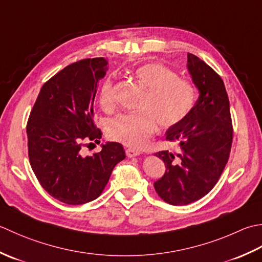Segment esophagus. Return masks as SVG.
<instances>
[{
	"label": "esophagus",
	"mask_w": 262,
	"mask_h": 262,
	"mask_svg": "<svg viewBox=\"0 0 262 262\" xmlns=\"http://www.w3.org/2000/svg\"><path fill=\"white\" fill-rule=\"evenodd\" d=\"M125 154H126L127 157L132 158V157L139 156V155H140V151L136 150V149H133V148H126V149H125Z\"/></svg>",
	"instance_id": "1"
}]
</instances>
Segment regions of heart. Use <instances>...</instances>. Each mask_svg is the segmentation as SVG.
<instances>
[{
    "label": "heart",
    "mask_w": 262,
    "mask_h": 262,
    "mask_svg": "<svg viewBox=\"0 0 262 262\" xmlns=\"http://www.w3.org/2000/svg\"><path fill=\"white\" fill-rule=\"evenodd\" d=\"M138 82L147 89L139 112L121 114L110 122L107 136L129 147H142L156 130L178 124L189 114L195 101L194 86L179 78L172 69L161 63H146L133 71ZM103 108L113 104V84L105 80L99 93Z\"/></svg>",
    "instance_id": "1"
}]
</instances>
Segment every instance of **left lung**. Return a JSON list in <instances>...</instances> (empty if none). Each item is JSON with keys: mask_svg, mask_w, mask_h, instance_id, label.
Listing matches in <instances>:
<instances>
[{"mask_svg": "<svg viewBox=\"0 0 262 262\" xmlns=\"http://www.w3.org/2000/svg\"><path fill=\"white\" fill-rule=\"evenodd\" d=\"M188 71L199 90L189 114L166 131L178 151L163 150L166 170L154 183L161 198L174 206L189 205L205 196L222 175L232 147L229 101L222 78L198 56L188 54Z\"/></svg>", "mask_w": 262, "mask_h": 262, "instance_id": "8db88e82", "label": "left lung"}]
</instances>
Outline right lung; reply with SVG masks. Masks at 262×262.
<instances>
[{"label": "right lung", "mask_w": 262, "mask_h": 262, "mask_svg": "<svg viewBox=\"0 0 262 262\" xmlns=\"http://www.w3.org/2000/svg\"><path fill=\"white\" fill-rule=\"evenodd\" d=\"M107 64L104 57L86 58L56 73L41 87L27 123L31 168L42 188L67 205L97 199L125 158L119 142H106L92 156L81 149L103 135L94 123V100Z\"/></svg>", "instance_id": "right-lung-1"}]
</instances>
